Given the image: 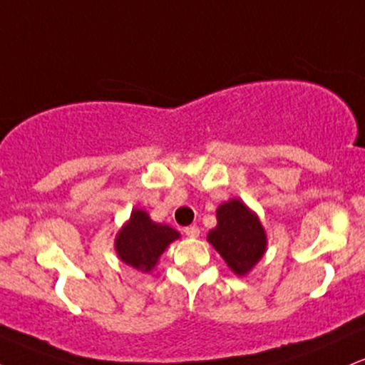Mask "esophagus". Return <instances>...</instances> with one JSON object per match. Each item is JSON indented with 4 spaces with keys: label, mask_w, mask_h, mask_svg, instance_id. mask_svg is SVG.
<instances>
[{
    "label": "esophagus",
    "mask_w": 365,
    "mask_h": 365,
    "mask_svg": "<svg viewBox=\"0 0 365 365\" xmlns=\"http://www.w3.org/2000/svg\"><path fill=\"white\" fill-rule=\"evenodd\" d=\"M183 232H185V235H187V237H190V238H197V237H199L200 230L197 228V226H187V228L183 230Z\"/></svg>",
    "instance_id": "obj_1"
}]
</instances>
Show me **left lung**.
<instances>
[{
    "label": "left lung",
    "instance_id": "obj_1",
    "mask_svg": "<svg viewBox=\"0 0 365 365\" xmlns=\"http://www.w3.org/2000/svg\"><path fill=\"white\" fill-rule=\"evenodd\" d=\"M216 217L217 225L209 232L207 242L233 273L245 276L266 252L267 237L261 221L238 199L221 204Z\"/></svg>",
    "mask_w": 365,
    "mask_h": 365
}]
</instances>
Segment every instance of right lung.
Wrapping results in <instances>:
<instances>
[{"label": "right lung", "mask_w": 365, "mask_h": 365, "mask_svg": "<svg viewBox=\"0 0 365 365\" xmlns=\"http://www.w3.org/2000/svg\"><path fill=\"white\" fill-rule=\"evenodd\" d=\"M180 233L168 225L154 223L142 209H133L130 220L121 226L115 238V250L128 266L142 273H150L161 254Z\"/></svg>", "instance_id": "obj_1"}]
</instances>
